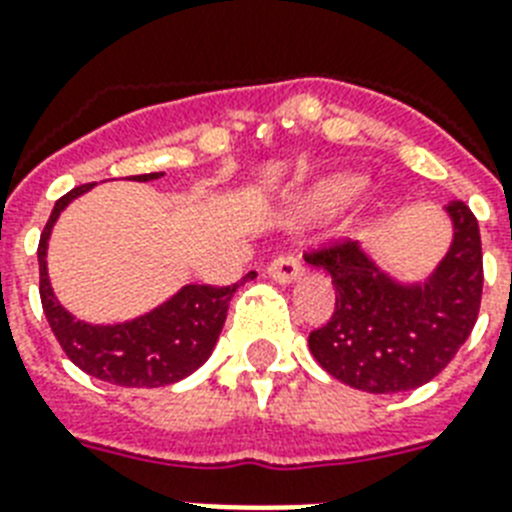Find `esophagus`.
Returning <instances> with one entry per match:
<instances>
[{"label":"esophagus","instance_id":"obj_1","mask_svg":"<svg viewBox=\"0 0 512 512\" xmlns=\"http://www.w3.org/2000/svg\"><path fill=\"white\" fill-rule=\"evenodd\" d=\"M301 272H303L301 261L295 259V256H290V253L274 256V259L269 261V266H266V274H269L272 280L282 282V285L293 282L295 277H301Z\"/></svg>","mask_w":512,"mask_h":512}]
</instances>
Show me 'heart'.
<instances>
[{
  "instance_id": "obj_1",
  "label": "heart",
  "mask_w": 512,
  "mask_h": 512,
  "mask_svg": "<svg viewBox=\"0 0 512 512\" xmlns=\"http://www.w3.org/2000/svg\"><path fill=\"white\" fill-rule=\"evenodd\" d=\"M363 188L361 177L353 175H337L329 177L327 183L319 185V190L314 193V201L311 204L316 209H335V206H342L350 198H356Z\"/></svg>"
}]
</instances>
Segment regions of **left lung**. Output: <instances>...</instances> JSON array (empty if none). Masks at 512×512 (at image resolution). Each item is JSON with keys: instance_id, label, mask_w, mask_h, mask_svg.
I'll return each mask as SVG.
<instances>
[{"instance_id": "8db88e82", "label": "left lung", "mask_w": 512, "mask_h": 512, "mask_svg": "<svg viewBox=\"0 0 512 512\" xmlns=\"http://www.w3.org/2000/svg\"><path fill=\"white\" fill-rule=\"evenodd\" d=\"M447 211L455 222L453 248L426 285H395L350 240H327L303 253L335 285V311L308 335V348L332 377L377 395L416 390L468 340L484 290L479 222L460 198Z\"/></svg>"}]
</instances>
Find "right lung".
<instances>
[{
    "mask_svg": "<svg viewBox=\"0 0 512 512\" xmlns=\"http://www.w3.org/2000/svg\"><path fill=\"white\" fill-rule=\"evenodd\" d=\"M162 172L133 175L128 180H156ZM94 183L78 185L59 198L38 240V293L44 306L46 322L57 337L65 356L101 382L117 387H164L180 382L201 366L214 350L227 306L235 293V285H185L175 298L159 306L151 314L128 324L114 327H91L78 322L59 306L46 277V240L59 211L75 196L86 193ZM246 277H256L248 272ZM243 277V280H246Z\"/></svg>",
    "mask_w": 512,
    "mask_h": 512,
    "instance_id": "add662e5",
    "label": "right lung"
}]
</instances>
